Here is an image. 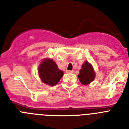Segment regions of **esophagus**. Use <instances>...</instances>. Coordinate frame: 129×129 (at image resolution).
<instances>
[{
	"mask_svg": "<svg viewBox=\"0 0 129 129\" xmlns=\"http://www.w3.org/2000/svg\"><path fill=\"white\" fill-rule=\"evenodd\" d=\"M66 73H73V71H71V70H66Z\"/></svg>",
	"mask_w": 129,
	"mask_h": 129,
	"instance_id": "obj_1",
	"label": "esophagus"
}]
</instances>
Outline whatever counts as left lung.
Masks as SVG:
<instances>
[{"mask_svg":"<svg viewBox=\"0 0 129 129\" xmlns=\"http://www.w3.org/2000/svg\"><path fill=\"white\" fill-rule=\"evenodd\" d=\"M80 73L78 75L81 83L83 85H88L94 80L95 77L94 71L93 68L88 61L84 63L82 66V69L80 70Z\"/></svg>","mask_w":129,"mask_h":129,"instance_id":"left-lung-1","label":"left lung"}]
</instances>
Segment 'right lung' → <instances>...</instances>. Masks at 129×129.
Returning a JSON list of instances; mask_svg holds the SVG:
<instances>
[{"instance_id":"1","label":"right lung","mask_w":129,"mask_h":129,"mask_svg":"<svg viewBox=\"0 0 129 129\" xmlns=\"http://www.w3.org/2000/svg\"><path fill=\"white\" fill-rule=\"evenodd\" d=\"M39 74L43 83L50 86H54L62 77L63 73L59 70L53 59H46L40 65Z\"/></svg>"}]
</instances>
